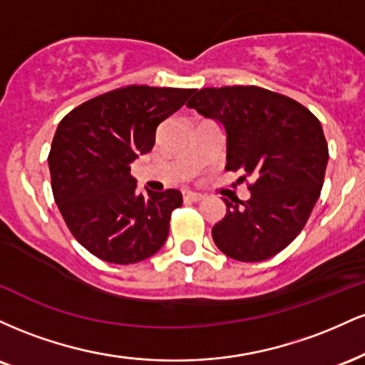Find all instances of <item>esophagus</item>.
I'll return each instance as SVG.
<instances>
[{
  "instance_id": "1",
  "label": "esophagus",
  "mask_w": 365,
  "mask_h": 365,
  "mask_svg": "<svg viewBox=\"0 0 365 365\" xmlns=\"http://www.w3.org/2000/svg\"><path fill=\"white\" fill-rule=\"evenodd\" d=\"M202 199H204V195L197 194V192H192V190L183 192V200H187V202H199V200H202Z\"/></svg>"
}]
</instances>
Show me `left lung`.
Instances as JSON below:
<instances>
[{"label": "left lung", "mask_w": 365, "mask_h": 365, "mask_svg": "<svg viewBox=\"0 0 365 365\" xmlns=\"http://www.w3.org/2000/svg\"><path fill=\"white\" fill-rule=\"evenodd\" d=\"M226 130V170L244 171L250 199L226 204L212 240L228 257L259 262L282 252L321 195L328 142L321 121L288 96L257 86L207 87L187 103Z\"/></svg>", "instance_id": "obj_1"}]
</instances>
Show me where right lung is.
Instances as JSON below:
<instances>
[{
    "mask_svg": "<svg viewBox=\"0 0 365 365\" xmlns=\"http://www.w3.org/2000/svg\"><path fill=\"white\" fill-rule=\"evenodd\" d=\"M195 89L127 86L82 103L58 125L49 150L54 202L70 233L96 257L135 264L168 238L177 188L139 194L130 165L148 154L161 121Z\"/></svg>",
    "mask_w": 365,
    "mask_h": 365,
    "instance_id": "obj_1",
    "label": "right lung"
}]
</instances>
